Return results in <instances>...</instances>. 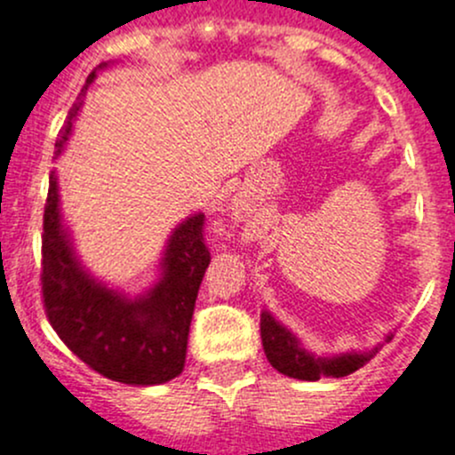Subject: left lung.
<instances>
[{"label":"left lung","instance_id":"8db88e82","mask_svg":"<svg viewBox=\"0 0 455 455\" xmlns=\"http://www.w3.org/2000/svg\"><path fill=\"white\" fill-rule=\"evenodd\" d=\"M259 335L267 360L280 373L298 380H320L322 376L342 378L358 371L371 354H342L335 358H315L299 347L298 338L286 331L268 311L259 315ZM391 339V335H387Z\"/></svg>","mask_w":455,"mask_h":455}]
</instances>
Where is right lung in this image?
Listing matches in <instances>:
<instances>
[{
  "label": "right lung",
  "mask_w": 455,
  "mask_h": 455,
  "mask_svg": "<svg viewBox=\"0 0 455 455\" xmlns=\"http://www.w3.org/2000/svg\"><path fill=\"white\" fill-rule=\"evenodd\" d=\"M95 73L97 68L88 75L64 131L57 135V156ZM209 262L204 215L197 213L173 231L162 259V280L147 295L131 299L110 291L92 280L75 258L68 233L61 227L57 178L51 173L42 235L44 308L61 342L92 371L135 387L162 385L180 376L197 291Z\"/></svg>",
  "instance_id": "add662e5"
}]
</instances>
